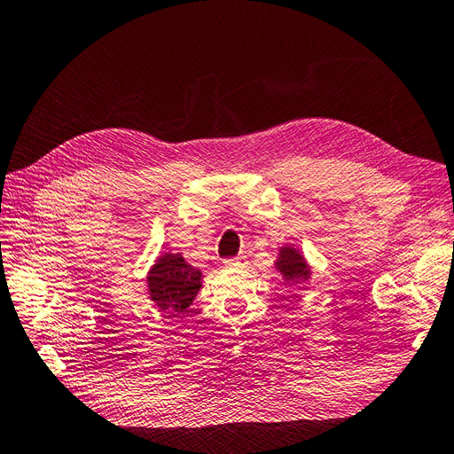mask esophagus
I'll return each mask as SVG.
<instances>
[{"instance_id":"1","label":"esophagus","mask_w":454,"mask_h":454,"mask_svg":"<svg viewBox=\"0 0 454 454\" xmlns=\"http://www.w3.org/2000/svg\"><path fill=\"white\" fill-rule=\"evenodd\" d=\"M223 265L227 269H232V267H244L246 265V257L244 255H239V257H232V259H225Z\"/></svg>"}]
</instances>
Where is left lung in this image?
I'll return each mask as SVG.
<instances>
[{
	"label": "left lung",
	"mask_w": 454,
	"mask_h": 454,
	"mask_svg": "<svg viewBox=\"0 0 454 454\" xmlns=\"http://www.w3.org/2000/svg\"><path fill=\"white\" fill-rule=\"evenodd\" d=\"M274 269L280 272L282 280L290 286L305 284L312 277L307 257L292 244H286L278 250L277 261H274Z\"/></svg>",
	"instance_id": "8db88e82"
}]
</instances>
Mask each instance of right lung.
<instances>
[{
	"label": "right lung",
	"instance_id": "right-lung-1",
	"mask_svg": "<svg viewBox=\"0 0 454 454\" xmlns=\"http://www.w3.org/2000/svg\"><path fill=\"white\" fill-rule=\"evenodd\" d=\"M204 274L200 269L187 263L182 254L164 252L149 267L145 284L149 301L160 312H185L202 287Z\"/></svg>",
	"mask_w": 454,
	"mask_h": 454
}]
</instances>
